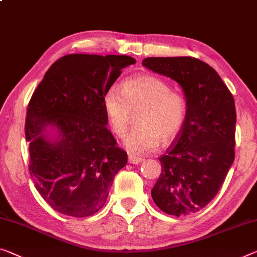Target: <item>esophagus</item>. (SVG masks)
<instances>
[{"instance_id":"1","label":"esophagus","mask_w":257,"mask_h":257,"mask_svg":"<svg viewBox=\"0 0 257 257\" xmlns=\"http://www.w3.org/2000/svg\"><path fill=\"white\" fill-rule=\"evenodd\" d=\"M142 160H143V159H142L141 157H137V156H134V155H129V157H128V162L130 164H133V165H137V164H140Z\"/></svg>"}]
</instances>
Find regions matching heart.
Returning <instances> with one entry per match:
<instances>
[{
  "instance_id": "obj_1",
  "label": "heart",
  "mask_w": 257,
  "mask_h": 257,
  "mask_svg": "<svg viewBox=\"0 0 257 257\" xmlns=\"http://www.w3.org/2000/svg\"><path fill=\"white\" fill-rule=\"evenodd\" d=\"M104 108L114 133L123 136L136 115V127L123 140L133 155L153 151L162 143H170L178 135L186 115V104L179 93L158 77L142 75L124 80L121 93L110 87L104 95Z\"/></svg>"
}]
</instances>
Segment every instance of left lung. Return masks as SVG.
Segmentation results:
<instances>
[{"label": "left lung", "instance_id": "1", "mask_svg": "<svg viewBox=\"0 0 257 257\" xmlns=\"http://www.w3.org/2000/svg\"><path fill=\"white\" fill-rule=\"evenodd\" d=\"M142 66L177 82L187 107L181 129L159 158L152 200L172 216L195 213L213 200L234 162V99L217 71L194 57H147Z\"/></svg>", "mask_w": 257, "mask_h": 257}]
</instances>
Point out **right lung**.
I'll return each instance as SVG.
<instances>
[{
	"label": "right lung",
	"instance_id": "right-lung-1",
	"mask_svg": "<svg viewBox=\"0 0 257 257\" xmlns=\"http://www.w3.org/2000/svg\"><path fill=\"white\" fill-rule=\"evenodd\" d=\"M127 55L69 54L48 69L33 92L25 121L30 174L55 211L89 217L105 205L114 177L128 163L107 129L104 95Z\"/></svg>",
	"mask_w": 257,
	"mask_h": 257
}]
</instances>
